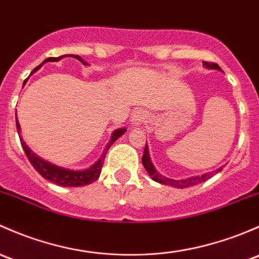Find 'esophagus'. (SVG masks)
I'll return each instance as SVG.
<instances>
[{"label": "esophagus", "instance_id": "34e87169", "mask_svg": "<svg viewBox=\"0 0 259 259\" xmlns=\"http://www.w3.org/2000/svg\"><path fill=\"white\" fill-rule=\"evenodd\" d=\"M144 121H145V114L143 111H135L130 118V124L133 127H139Z\"/></svg>", "mask_w": 259, "mask_h": 259}]
</instances>
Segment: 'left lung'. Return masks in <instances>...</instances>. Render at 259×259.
<instances>
[{
  "label": "left lung",
  "instance_id": "obj_1",
  "mask_svg": "<svg viewBox=\"0 0 259 259\" xmlns=\"http://www.w3.org/2000/svg\"><path fill=\"white\" fill-rule=\"evenodd\" d=\"M203 65L208 69H216V70H221L219 64L216 63H208V62H203ZM143 161L144 167L145 170L148 171V174L150 175V178L154 180V181L159 182L161 185H166V186H171V187H176V189H185V187H190V186H195V185L201 184V182L207 181L208 179H211L214 174L220 172L223 167L217 168L216 171H211V172H206L202 174L201 176H192V178H187V179H182V180H175V179H168L166 176L161 175L160 172H157L156 168L154 167L152 165L151 159H150V154H149V148L148 144L145 145V149H144V155H143Z\"/></svg>",
  "mask_w": 259,
  "mask_h": 259
}]
</instances>
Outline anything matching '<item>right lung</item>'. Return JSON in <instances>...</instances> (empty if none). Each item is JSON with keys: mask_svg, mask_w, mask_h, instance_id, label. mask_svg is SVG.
I'll use <instances>...</instances> for the list:
<instances>
[{"mask_svg": "<svg viewBox=\"0 0 259 259\" xmlns=\"http://www.w3.org/2000/svg\"><path fill=\"white\" fill-rule=\"evenodd\" d=\"M64 57H67V54H65V56L51 57V58L45 59V61H43V63L38 65L37 68H34V70L32 73L37 72V70L39 69L43 64L47 63V62H58V61H61L62 58H64ZM68 57H73V58L78 59V61L81 62L84 65H88V63H87L85 61H83V58H80L79 56L69 54ZM24 83H26V81H24ZM16 126H17V133H18V135H20L22 148H23V150H24V152H26L27 157H28L29 162H31L32 166H33V167L36 168V171L39 172V175L43 176L46 180H48V181L58 185V186H63V187L85 186V185L92 184V182H94L95 180H98V178H99V175H100V171H102L103 164H104L105 155H107L109 148H110V146L113 145V144L115 143V141L118 140V139L120 138L125 132H126V129H125V127H120V129L114 130V133L111 134L110 141L107 144L104 151H103V155L100 156V159L98 160L94 165L91 166V167L85 168V170H69V168H65V167H62V166L52 164V162L47 161V160L42 159V157L38 156L37 154H34V152L26 145V143L23 141V139L21 138V126H20V122H18V120H17V118H16Z\"/></svg>", "mask_w": 259, "mask_h": 259, "instance_id": "right-lung-1", "label": "right lung"}]
</instances>
